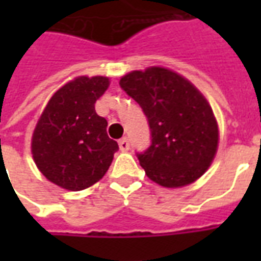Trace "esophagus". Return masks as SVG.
Returning a JSON list of instances; mask_svg holds the SVG:
<instances>
[{
	"mask_svg": "<svg viewBox=\"0 0 261 261\" xmlns=\"http://www.w3.org/2000/svg\"><path fill=\"white\" fill-rule=\"evenodd\" d=\"M119 148L120 151H123V152H125V151H128L130 149V142H128V140L127 138H121L119 141Z\"/></svg>",
	"mask_w": 261,
	"mask_h": 261,
	"instance_id": "1",
	"label": "esophagus"
}]
</instances>
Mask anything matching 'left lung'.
Returning a JSON list of instances; mask_svg holds the SVG:
<instances>
[{"instance_id":"left-lung-1","label":"left lung","mask_w":261,"mask_h":261,"mask_svg":"<svg viewBox=\"0 0 261 261\" xmlns=\"http://www.w3.org/2000/svg\"><path fill=\"white\" fill-rule=\"evenodd\" d=\"M120 86L141 106L148 120L151 145L137 153L148 177L164 187L197 180L218 147V124L201 92L162 67L128 72Z\"/></svg>"}]
</instances>
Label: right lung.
<instances>
[{
  "instance_id": "1",
  "label": "right lung",
  "mask_w": 261,
  "mask_h": 261,
  "mask_svg": "<svg viewBox=\"0 0 261 261\" xmlns=\"http://www.w3.org/2000/svg\"><path fill=\"white\" fill-rule=\"evenodd\" d=\"M109 88L106 76H78L54 93L32 137L35 164L54 185L80 192L102 179L119 145L95 103Z\"/></svg>"
}]
</instances>
